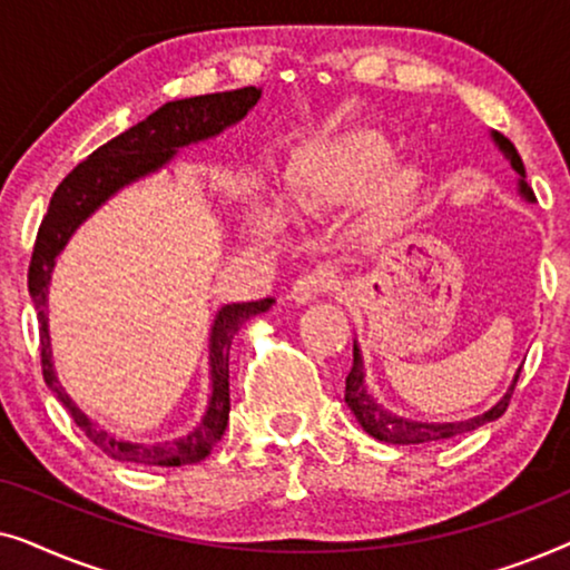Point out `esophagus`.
<instances>
[{
	"label": "esophagus",
	"mask_w": 570,
	"mask_h": 570,
	"mask_svg": "<svg viewBox=\"0 0 570 570\" xmlns=\"http://www.w3.org/2000/svg\"><path fill=\"white\" fill-rule=\"evenodd\" d=\"M326 287H330V279H326V272L316 269V272H308V275H303L295 279L293 291H291V298L298 303V306H306V303L316 301L318 295H322Z\"/></svg>",
	"instance_id": "1"
}]
</instances>
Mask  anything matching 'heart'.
Wrapping results in <instances>:
<instances>
[{
  "label": "heart",
  "mask_w": 570,
  "mask_h": 570,
  "mask_svg": "<svg viewBox=\"0 0 570 570\" xmlns=\"http://www.w3.org/2000/svg\"><path fill=\"white\" fill-rule=\"evenodd\" d=\"M423 178L415 168L394 166V150L376 131H347L308 147L293 160L285 181V207L314 215L330 207L365 202L373 228L396 230L415 213ZM256 228L277 233L283 213L272 202L256 207Z\"/></svg>",
  "instance_id": "heart-1"
}]
</instances>
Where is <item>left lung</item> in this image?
I'll list each match as a JSON object with an SVG mask.
<instances>
[{"label": "left lung", "mask_w": 570, "mask_h": 570, "mask_svg": "<svg viewBox=\"0 0 570 570\" xmlns=\"http://www.w3.org/2000/svg\"><path fill=\"white\" fill-rule=\"evenodd\" d=\"M490 139H493L498 150L503 153V158L511 163V168L517 170L521 199L534 202V194L527 186V170H524V163H521V158H519L517 147H513L511 139H505L501 131H490ZM519 373H521V368L517 371V376H513L509 392H505L501 400L493 404V407L482 412V415H474L470 420H456V423H423V420L402 417V415H396V412L386 410L384 404H381L376 396L368 392L361 347H357V342H353V368H350L347 381H345V402H347V407L353 410V415L357 423H361L363 431L373 435L376 441L396 443V446H407V443H431V441H443V439H451V435L474 431V428H480V425L490 423V420L501 417L505 407H509L513 386H517V381H519Z\"/></svg>", "instance_id": "obj_1"}]
</instances>
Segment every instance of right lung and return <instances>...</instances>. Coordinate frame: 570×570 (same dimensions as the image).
<instances>
[{"instance_id": "add662e5", "label": "right lung", "mask_w": 570, "mask_h": 570, "mask_svg": "<svg viewBox=\"0 0 570 570\" xmlns=\"http://www.w3.org/2000/svg\"><path fill=\"white\" fill-rule=\"evenodd\" d=\"M262 98V88H240L228 92H213V96L181 98L160 106L158 111L147 116L145 121L129 127L124 135L114 137L111 142L98 147L88 155L65 181L57 186L49 202L41 228H38L33 256L28 269V291L33 298L38 314V334H41V365L43 379L65 410L72 415L77 428L96 443V446L119 462H137L153 466H181L197 464L205 459L217 441L223 439L230 412V389H228V355L230 342L240 326L252 316H259L272 308L275 298L252 301V303H228L217 311L209 326L207 365H209V394L207 410L197 425L181 439L139 443L127 441L108 433L96 420L85 415L67 389L61 386L53 368L51 334H49V285L53 275L57 256L65 252L75 230L106 205L124 186L139 181V178L158 174L166 168L181 147L205 142L238 124Z\"/></svg>"}]
</instances>
